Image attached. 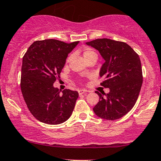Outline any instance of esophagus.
<instances>
[{
  "instance_id": "obj_1",
  "label": "esophagus",
  "mask_w": 161,
  "mask_h": 161,
  "mask_svg": "<svg viewBox=\"0 0 161 161\" xmlns=\"http://www.w3.org/2000/svg\"><path fill=\"white\" fill-rule=\"evenodd\" d=\"M86 92H87V90H79V95H82V94L86 93Z\"/></svg>"
}]
</instances>
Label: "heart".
<instances>
[{
	"mask_svg": "<svg viewBox=\"0 0 161 161\" xmlns=\"http://www.w3.org/2000/svg\"><path fill=\"white\" fill-rule=\"evenodd\" d=\"M92 53H94L93 51H92V50H86V51L84 52V53H83L84 58H86V57H87V56H89V55L92 54Z\"/></svg>",
	"mask_w": 161,
	"mask_h": 161,
	"instance_id": "b5f03b06",
	"label": "heart"
}]
</instances>
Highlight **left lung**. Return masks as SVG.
<instances>
[{"label":"left lung","instance_id":"8db88e82","mask_svg":"<svg viewBox=\"0 0 161 161\" xmlns=\"http://www.w3.org/2000/svg\"><path fill=\"white\" fill-rule=\"evenodd\" d=\"M86 43L98 50L105 61L100 77L104 79L101 85L110 90L107 94L96 91L100 100L92 110L103 119H119L131 111L140 92L142 84L140 58L124 42L104 38Z\"/></svg>","mask_w":161,"mask_h":161}]
</instances>
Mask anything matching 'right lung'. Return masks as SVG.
<instances>
[{
  "mask_svg": "<svg viewBox=\"0 0 161 161\" xmlns=\"http://www.w3.org/2000/svg\"><path fill=\"white\" fill-rule=\"evenodd\" d=\"M79 43H66L53 39L36 41L22 58V96L31 114L41 122L61 124L72 114L78 92L66 89L61 93L53 83L64 68L68 54Z\"/></svg>",
  "mask_w": 161,
  "mask_h": 161,
  "instance_id": "1",
  "label": "right lung"
}]
</instances>
